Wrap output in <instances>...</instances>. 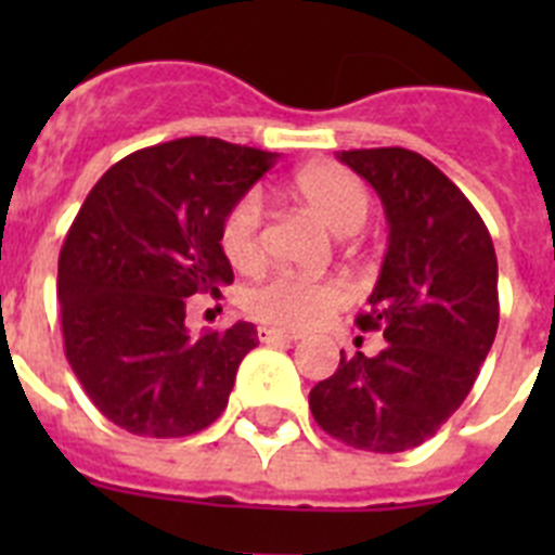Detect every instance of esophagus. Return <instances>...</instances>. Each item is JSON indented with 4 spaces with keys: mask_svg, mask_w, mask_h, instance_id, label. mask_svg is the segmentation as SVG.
<instances>
[{
    "mask_svg": "<svg viewBox=\"0 0 555 555\" xmlns=\"http://www.w3.org/2000/svg\"><path fill=\"white\" fill-rule=\"evenodd\" d=\"M258 338L263 345H274V341H297V333L281 331V327H258Z\"/></svg>",
    "mask_w": 555,
    "mask_h": 555,
    "instance_id": "esophagus-1",
    "label": "esophagus"
}]
</instances>
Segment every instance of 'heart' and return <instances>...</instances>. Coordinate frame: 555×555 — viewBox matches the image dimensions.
<instances>
[{
    "label": "heart",
    "instance_id": "heart-1",
    "mask_svg": "<svg viewBox=\"0 0 555 555\" xmlns=\"http://www.w3.org/2000/svg\"><path fill=\"white\" fill-rule=\"evenodd\" d=\"M297 199L320 219L331 233L352 235L370 219L372 197L366 185L347 171L345 166L320 164L300 171L294 180ZM263 205L258 194H244L222 222L219 244L235 269L249 272L261 263L263 244ZM350 292L338 281H306L297 274H272L244 294V308L255 320L278 327L320 325L333 311L347 306Z\"/></svg>",
    "mask_w": 555,
    "mask_h": 555
}]
</instances>
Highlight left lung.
Instances as JSON below:
<instances>
[{
  "instance_id": "obj_1",
  "label": "left lung",
  "mask_w": 555,
  "mask_h": 555,
  "mask_svg": "<svg viewBox=\"0 0 555 555\" xmlns=\"http://www.w3.org/2000/svg\"><path fill=\"white\" fill-rule=\"evenodd\" d=\"M377 191L389 222L380 278L361 331H380L375 358L341 352L308 405L325 434L370 453L423 444L473 389L498 333V255L459 185L403 146L338 152Z\"/></svg>"
}]
</instances>
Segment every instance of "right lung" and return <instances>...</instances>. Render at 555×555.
I'll return each mask as SVG.
<instances>
[{
  "instance_id": "add662e5",
  "label": "right lung",
  "mask_w": 555,
  "mask_h": 555,
  "mask_svg": "<svg viewBox=\"0 0 555 555\" xmlns=\"http://www.w3.org/2000/svg\"><path fill=\"white\" fill-rule=\"evenodd\" d=\"M274 164L278 152L191 135L132 152L86 197L61 249L57 300L68 364L113 425L178 439L228 409L258 331L235 322L194 338L185 306L233 283L222 222Z\"/></svg>"
}]
</instances>
